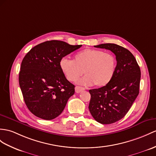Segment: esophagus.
<instances>
[{
  "mask_svg": "<svg viewBox=\"0 0 156 156\" xmlns=\"http://www.w3.org/2000/svg\"><path fill=\"white\" fill-rule=\"evenodd\" d=\"M85 89L83 88V87H79V86H77L75 87V92L77 93H79L82 92L83 90H84Z\"/></svg>",
  "mask_w": 156,
  "mask_h": 156,
  "instance_id": "esophagus-1",
  "label": "esophagus"
}]
</instances>
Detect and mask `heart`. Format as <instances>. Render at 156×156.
<instances>
[{"mask_svg":"<svg viewBox=\"0 0 156 156\" xmlns=\"http://www.w3.org/2000/svg\"><path fill=\"white\" fill-rule=\"evenodd\" d=\"M61 70L67 80L75 81L83 75L77 83L97 87L107 85L112 80L116 68V59L110 53L94 49H85L74 55V59L63 58L60 61Z\"/></svg>","mask_w":156,"mask_h":156,"instance_id":"heart-1","label":"heart"}]
</instances>
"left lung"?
I'll list each match as a JSON object with an SVG mask.
<instances>
[{"label":"left lung","mask_w":156,"mask_h":156,"mask_svg":"<svg viewBox=\"0 0 156 156\" xmlns=\"http://www.w3.org/2000/svg\"><path fill=\"white\" fill-rule=\"evenodd\" d=\"M95 48L111 50L116 55V68L112 80L101 88L89 90L91 115L102 124L122 119L139 94L141 71L134 56L120 45L102 44Z\"/></svg>","instance_id":"obj_1"}]
</instances>
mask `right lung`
Masks as SVG:
<instances>
[{
	"mask_svg": "<svg viewBox=\"0 0 156 156\" xmlns=\"http://www.w3.org/2000/svg\"><path fill=\"white\" fill-rule=\"evenodd\" d=\"M82 45L59 40L46 41L34 46L22 60L19 85L29 111L37 117L52 120L63 112L75 86L66 78L59 63L63 57Z\"/></svg>",
	"mask_w": 156,
	"mask_h": 156,
	"instance_id": "1",
	"label": "right lung"
}]
</instances>
